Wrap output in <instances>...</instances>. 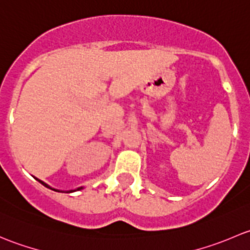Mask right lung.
I'll return each mask as SVG.
<instances>
[{
    "label": "right lung",
    "instance_id": "add662e5",
    "mask_svg": "<svg viewBox=\"0 0 250 250\" xmlns=\"http://www.w3.org/2000/svg\"><path fill=\"white\" fill-rule=\"evenodd\" d=\"M37 180H39V179H37ZM39 181H40V183L42 184V185H43V186H46V188H49V186H48L46 183H43V181H41V180H39ZM52 190H54V191H58V190H55V188H52ZM59 192H60V191H59ZM69 192H72V190H71V191H69Z\"/></svg>",
    "mask_w": 250,
    "mask_h": 250
}]
</instances>
